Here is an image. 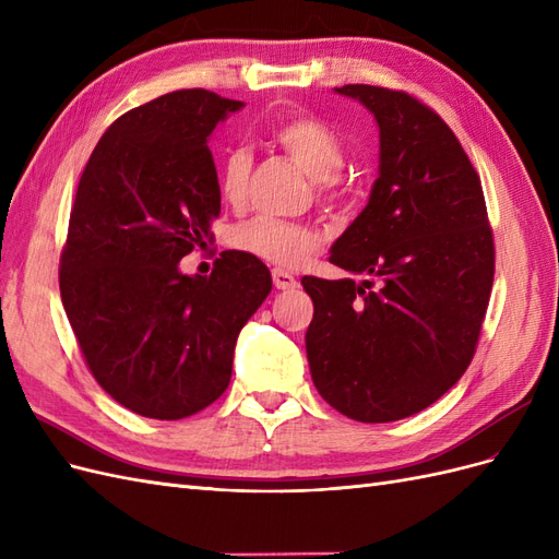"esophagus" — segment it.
I'll list each match as a JSON object with an SVG mask.
<instances>
[{
	"label": "esophagus",
	"instance_id": "1",
	"mask_svg": "<svg viewBox=\"0 0 559 559\" xmlns=\"http://www.w3.org/2000/svg\"><path fill=\"white\" fill-rule=\"evenodd\" d=\"M273 282H275L277 289H282V292H289V289H296V286H298L296 277L292 273H286V270H282V267L273 270Z\"/></svg>",
	"mask_w": 559,
	"mask_h": 559
}]
</instances>
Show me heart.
Returning a JSON list of instances; mask_svg holds the SVG:
<instances>
[{"label":"heart","instance_id":"obj_1","mask_svg":"<svg viewBox=\"0 0 559 559\" xmlns=\"http://www.w3.org/2000/svg\"><path fill=\"white\" fill-rule=\"evenodd\" d=\"M270 142L312 179L314 195L321 202H337L343 198L345 181L341 170L345 163V144L326 123L308 114L286 116L270 128ZM249 175L251 156L242 148L230 151L218 167V193L224 202L233 207L242 205ZM228 240L249 257L282 267L306 263L319 247L317 233L275 216L249 218L233 228Z\"/></svg>","mask_w":559,"mask_h":559}]
</instances>
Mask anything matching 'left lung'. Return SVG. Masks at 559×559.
Wrapping results in <instances>:
<instances>
[{
	"label": "left lung",
	"mask_w": 559,
	"mask_h": 559,
	"mask_svg": "<svg viewBox=\"0 0 559 559\" xmlns=\"http://www.w3.org/2000/svg\"><path fill=\"white\" fill-rule=\"evenodd\" d=\"M380 128L368 205L331 247L345 280H300L317 392L349 419L380 425L429 408L464 376L495 282V238L478 173L417 97L349 83ZM361 276V281H354Z\"/></svg>",
	"instance_id": "left-lung-1"
}]
</instances>
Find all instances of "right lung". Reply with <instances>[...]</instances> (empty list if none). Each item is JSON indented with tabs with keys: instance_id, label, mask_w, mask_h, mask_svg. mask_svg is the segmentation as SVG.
<instances>
[{
	"instance_id": "add662e5",
	"label": "right lung",
	"mask_w": 559,
	"mask_h": 559,
	"mask_svg": "<svg viewBox=\"0 0 559 559\" xmlns=\"http://www.w3.org/2000/svg\"><path fill=\"white\" fill-rule=\"evenodd\" d=\"M242 103L205 88L118 116L79 179L60 296L93 378L142 417L181 419L226 392L235 341L273 289L270 270L224 251L212 275L179 261L212 245L222 193L207 138Z\"/></svg>"
}]
</instances>
